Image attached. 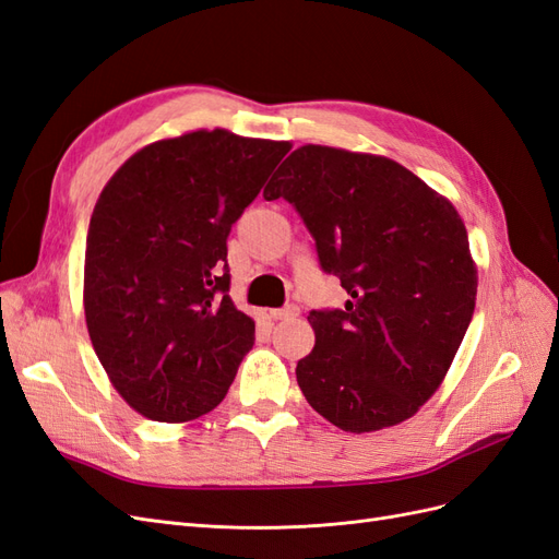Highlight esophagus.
Instances as JSON below:
<instances>
[{"label":"esophagus","instance_id":"34e87169","mask_svg":"<svg viewBox=\"0 0 559 559\" xmlns=\"http://www.w3.org/2000/svg\"><path fill=\"white\" fill-rule=\"evenodd\" d=\"M298 312H300V308L294 306V302H292V306L270 310V317H273V319H292V317H298Z\"/></svg>","mask_w":559,"mask_h":559}]
</instances>
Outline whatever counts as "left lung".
Returning <instances> with one entry per match:
<instances>
[{
	"mask_svg": "<svg viewBox=\"0 0 559 559\" xmlns=\"http://www.w3.org/2000/svg\"><path fill=\"white\" fill-rule=\"evenodd\" d=\"M300 214L345 308L312 310L302 396L349 433L413 417L443 382L476 308L478 275L452 202L384 156L308 144L263 191Z\"/></svg>",
	"mask_w": 559,
	"mask_h": 559,
	"instance_id": "1",
	"label": "left lung"
}]
</instances>
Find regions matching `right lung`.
<instances>
[{
  "mask_svg": "<svg viewBox=\"0 0 559 559\" xmlns=\"http://www.w3.org/2000/svg\"><path fill=\"white\" fill-rule=\"evenodd\" d=\"M289 142L195 130L128 158L91 216L83 308L116 392L156 421L224 401L253 345L228 296V233Z\"/></svg>",
  "mask_w": 559,
  "mask_h": 559,
  "instance_id": "obj_1",
  "label": "right lung"
}]
</instances>
